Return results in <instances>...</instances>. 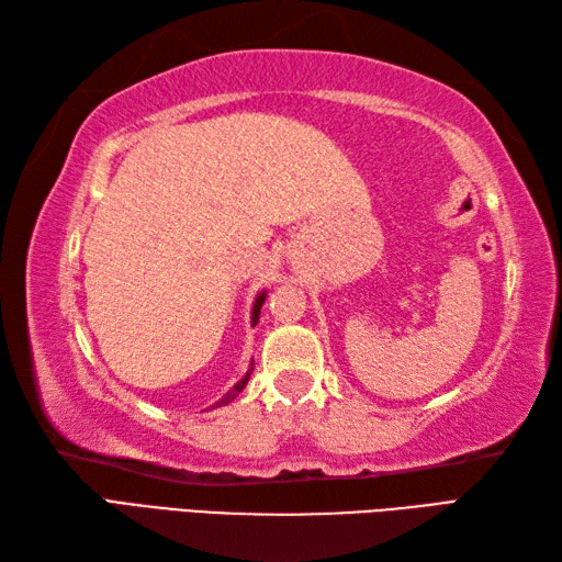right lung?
Segmentation results:
<instances>
[{
    "instance_id": "add662e5",
    "label": "right lung",
    "mask_w": 562,
    "mask_h": 562,
    "mask_svg": "<svg viewBox=\"0 0 562 562\" xmlns=\"http://www.w3.org/2000/svg\"><path fill=\"white\" fill-rule=\"evenodd\" d=\"M262 302H266V292H260L258 296H256V304H254V314H250V321H254V326L258 324V316H260V306H262ZM250 374H254V364H250V369H248V372H246V376L241 379V381H238V384L229 391V393H226V396L222 398V401H217V408H220V405H226V403H232L236 396H238V393H241L244 389H246V384H248V379H250Z\"/></svg>"
}]
</instances>
